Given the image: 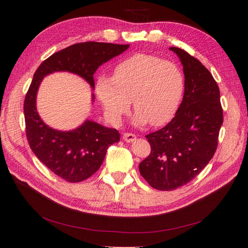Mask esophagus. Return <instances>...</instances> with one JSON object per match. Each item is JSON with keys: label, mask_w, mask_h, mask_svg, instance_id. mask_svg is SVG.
<instances>
[{"label": "esophagus", "mask_w": 248, "mask_h": 248, "mask_svg": "<svg viewBox=\"0 0 248 248\" xmlns=\"http://www.w3.org/2000/svg\"><path fill=\"white\" fill-rule=\"evenodd\" d=\"M136 139H137V137L134 136L133 133H124V134H123V140H124L125 141H127V142H131V141H133Z\"/></svg>", "instance_id": "esophagus-1"}]
</instances>
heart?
Here are the masks:
<instances>
[{
  "instance_id": "obj_1",
  "label": "heart",
  "mask_w": 248,
  "mask_h": 248,
  "mask_svg": "<svg viewBox=\"0 0 248 248\" xmlns=\"http://www.w3.org/2000/svg\"><path fill=\"white\" fill-rule=\"evenodd\" d=\"M96 94L111 122H121L130 108L133 124L161 126L174 118L182 101L185 80L179 67L152 55L136 54L116 65L112 78L100 77Z\"/></svg>"
}]
</instances>
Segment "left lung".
<instances>
[{
  "label": "left lung",
  "instance_id": "8db88e82",
  "mask_svg": "<svg viewBox=\"0 0 248 248\" xmlns=\"http://www.w3.org/2000/svg\"><path fill=\"white\" fill-rule=\"evenodd\" d=\"M183 66V100L171 121L146 138L151 154L140 166L153 188L169 191L196 178L213 157L223 122L220 93L212 74L198 59L170 47Z\"/></svg>",
  "mask_w": 248,
  "mask_h": 248
}]
</instances>
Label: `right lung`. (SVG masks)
I'll return each instance as SVG.
<instances>
[{
    "mask_svg": "<svg viewBox=\"0 0 248 248\" xmlns=\"http://www.w3.org/2000/svg\"><path fill=\"white\" fill-rule=\"evenodd\" d=\"M128 47L129 44L77 43L51 55L34 74L24 103L27 139L37 158L66 181H84L98 170L108 148L120 140V133L92 120H86L68 131L51 128L43 122L36 108L41 80L50 73L67 71L82 78L94 89L93 76L98 67ZM94 99L92 94V101Z\"/></svg>",
    "mask_w": 248,
    "mask_h": 248,
    "instance_id": "1",
    "label": "right lung"
}]
</instances>
